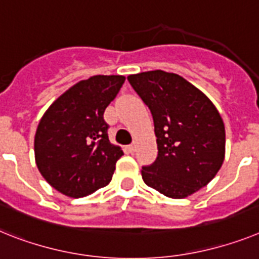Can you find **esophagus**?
Wrapping results in <instances>:
<instances>
[{
    "instance_id": "1",
    "label": "esophagus",
    "mask_w": 259,
    "mask_h": 259,
    "mask_svg": "<svg viewBox=\"0 0 259 259\" xmlns=\"http://www.w3.org/2000/svg\"><path fill=\"white\" fill-rule=\"evenodd\" d=\"M136 150H137V145H136V143H132V145H129V151L134 153Z\"/></svg>"
}]
</instances>
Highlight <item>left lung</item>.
Listing matches in <instances>:
<instances>
[{
  "mask_svg": "<svg viewBox=\"0 0 259 259\" xmlns=\"http://www.w3.org/2000/svg\"><path fill=\"white\" fill-rule=\"evenodd\" d=\"M154 119L158 156L142 167L149 187L172 199L207 186L223 166L225 127L216 106L177 73L156 69L127 76Z\"/></svg>",
  "mask_w": 259,
  "mask_h": 259,
  "instance_id": "left-lung-1",
  "label": "left lung"
}]
</instances>
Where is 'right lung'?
<instances>
[{"label":"right lung","instance_id":"obj_1","mask_svg":"<svg viewBox=\"0 0 259 259\" xmlns=\"http://www.w3.org/2000/svg\"><path fill=\"white\" fill-rule=\"evenodd\" d=\"M125 82L119 75H96L66 91L46 110L34 140L39 172L69 197L91 195L112 180L121 147L109 142L106 106Z\"/></svg>","mask_w":259,"mask_h":259}]
</instances>
